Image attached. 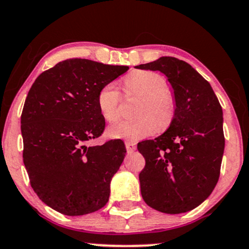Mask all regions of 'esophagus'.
I'll return each mask as SVG.
<instances>
[{
	"label": "esophagus",
	"mask_w": 249,
	"mask_h": 249,
	"mask_svg": "<svg viewBox=\"0 0 249 249\" xmlns=\"http://www.w3.org/2000/svg\"><path fill=\"white\" fill-rule=\"evenodd\" d=\"M125 147H126L128 153L134 152L137 149V144H135V142H132V141H125Z\"/></svg>",
	"instance_id": "obj_1"
}]
</instances>
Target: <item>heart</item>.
<instances>
[{"label": "heart", "mask_w": 249, "mask_h": 249, "mask_svg": "<svg viewBox=\"0 0 249 249\" xmlns=\"http://www.w3.org/2000/svg\"><path fill=\"white\" fill-rule=\"evenodd\" d=\"M126 95H138L133 115L137 117L119 122L109 127L111 138L140 140L168 127L176 112V99L162 74L154 71H133L124 79ZM122 95L115 84H107L97 95V106L106 121L116 122L121 117Z\"/></svg>", "instance_id": "obj_1"}]
</instances>
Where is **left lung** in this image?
I'll list each match as a JSON object with an SVG mask.
<instances>
[{
  "mask_svg": "<svg viewBox=\"0 0 249 249\" xmlns=\"http://www.w3.org/2000/svg\"><path fill=\"white\" fill-rule=\"evenodd\" d=\"M137 68L163 72L176 99L168 130L138 143L146 161L139 175L141 195L161 213L190 212L212 194L221 174L222 107L210 84L186 62L161 57Z\"/></svg>",
  "mask_w": 249,
  "mask_h": 249,
  "instance_id": "obj_1",
  "label": "left lung"
}]
</instances>
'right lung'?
Returning <instances> with one entry per match:
<instances>
[{
	"label": "right lung",
	"instance_id": "right-lung-1",
	"mask_svg": "<svg viewBox=\"0 0 249 249\" xmlns=\"http://www.w3.org/2000/svg\"><path fill=\"white\" fill-rule=\"evenodd\" d=\"M128 70L85 58L57 63L34 81L21 112L23 161L30 184L47 206L68 216L96 212L126 149L121 139L87 146L106 121L97 95Z\"/></svg>",
	"mask_w": 249,
	"mask_h": 249
}]
</instances>
